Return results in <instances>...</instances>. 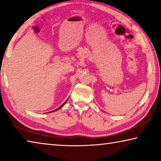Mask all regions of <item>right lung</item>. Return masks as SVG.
<instances>
[{"label": "right lung", "instance_id": "right-lung-1", "mask_svg": "<svg viewBox=\"0 0 161 161\" xmlns=\"http://www.w3.org/2000/svg\"><path fill=\"white\" fill-rule=\"evenodd\" d=\"M66 103V102H64V103H63V104H62V105L60 106V107H59V108H57V109H55V110H54V111H57V110H58V109H59V108H62V107H63V106L64 105V103ZM53 111H51V112H53Z\"/></svg>", "mask_w": 161, "mask_h": 161}]
</instances>
